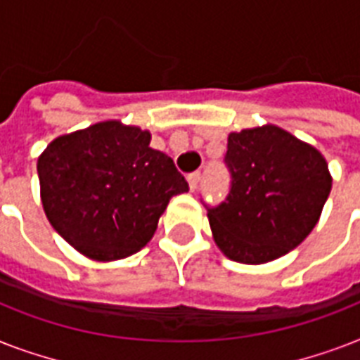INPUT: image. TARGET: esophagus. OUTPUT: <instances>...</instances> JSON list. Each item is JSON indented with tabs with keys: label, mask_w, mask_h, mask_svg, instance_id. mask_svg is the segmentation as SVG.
I'll list each match as a JSON object with an SVG mask.
<instances>
[{
	"label": "esophagus",
	"mask_w": 360,
	"mask_h": 360,
	"mask_svg": "<svg viewBox=\"0 0 360 360\" xmlns=\"http://www.w3.org/2000/svg\"><path fill=\"white\" fill-rule=\"evenodd\" d=\"M200 181H202V174L200 172H194V174L188 175V186H191V191H196Z\"/></svg>",
	"instance_id": "obj_1"
}]
</instances>
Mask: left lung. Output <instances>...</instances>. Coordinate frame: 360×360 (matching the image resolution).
Here are the masks:
<instances>
[{
	"mask_svg": "<svg viewBox=\"0 0 360 360\" xmlns=\"http://www.w3.org/2000/svg\"><path fill=\"white\" fill-rule=\"evenodd\" d=\"M231 186L207 207L214 243L239 263L273 262L299 246L329 198V168L316 147L265 124L228 136Z\"/></svg>",
	"mask_w": 360,
	"mask_h": 360,
	"instance_id": "obj_1",
	"label": "left lung"
}]
</instances>
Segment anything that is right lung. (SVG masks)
<instances>
[{
	"instance_id": "right-lung-1",
	"label": "right lung",
	"mask_w": 360,
	"mask_h": 360,
	"mask_svg": "<svg viewBox=\"0 0 360 360\" xmlns=\"http://www.w3.org/2000/svg\"><path fill=\"white\" fill-rule=\"evenodd\" d=\"M149 141L147 130L103 121L59 136L39 157L44 213L84 256L114 262L138 252L169 198L188 191L174 160Z\"/></svg>"
}]
</instances>
